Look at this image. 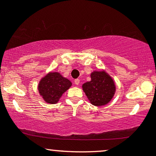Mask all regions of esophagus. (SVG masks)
Here are the masks:
<instances>
[{
  "label": "esophagus",
  "instance_id": "1",
  "mask_svg": "<svg viewBox=\"0 0 156 156\" xmlns=\"http://www.w3.org/2000/svg\"><path fill=\"white\" fill-rule=\"evenodd\" d=\"M74 82H75V83L76 84V85H78V84H79V83H80V80L79 79H76L74 80Z\"/></svg>",
  "mask_w": 156,
  "mask_h": 156
}]
</instances>
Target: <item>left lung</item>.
Wrapping results in <instances>:
<instances>
[{"label":"left lung","mask_w":156,"mask_h":156,"mask_svg":"<svg viewBox=\"0 0 156 156\" xmlns=\"http://www.w3.org/2000/svg\"><path fill=\"white\" fill-rule=\"evenodd\" d=\"M82 88L90 103L96 106L108 103L116 91L114 81L104 70L91 73V80L83 83Z\"/></svg>","instance_id":"left-lung-1"}]
</instances>
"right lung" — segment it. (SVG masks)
Returning a JSON list of instances; mask_svg holds the SVG:
<instances>
[{
  "label": "right lung",
  "instance_id": "add662e5",
  "mask_svg": "<svg viewBox=\"0 0 156 156\" xmlns=\"http://www.w3.org/2000/svg\"><path fill=\"white\" fill-rule=\"evenodd\" d=\"M72 86L70 80L64 78L58 73H49L41 79L38 89L40 95L48 103L54 104Z\"/></svg>",
  "mask_w": 156,
  "mask_h": 156
}]
</instances>
